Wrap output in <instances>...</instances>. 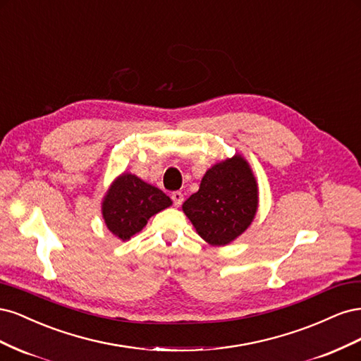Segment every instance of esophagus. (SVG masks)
<instances>
[{"label": "esophagus", "mask_w": 361, "mask_h": 361, "mask_svg": "<svg viewBox=\"0 0 361 361\" xmlns=\"http://www.w3.org/2000/svg\"><path fill=\"white\" fill-rule=\"evenodd\" d=\"M171 200H173L174 206L179 207V206L182 204V202H183V194L179 192V191H174V192L171 194Z\"/></svg>", "instance_id": "34e87169"}]
</instances>
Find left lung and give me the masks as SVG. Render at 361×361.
Here are the masks:
<instances>
[{
  "label": "left lung",
  "mask_w": 361,
  "mask_h": 361,
  "mask_svg": "<svg viewBox=\"0 0 361 361\" xmlns=\"http://www.w3.org/2000/svg\"><path fill=\"white\" fill-rule=\"evenodd\" d=\"M259 187L248 161L239 154L207 169L199 191L182 204L195 232L212 247H224L253 223Z\"/></svg>",
  "instance_id": "1"
}]
</instances>
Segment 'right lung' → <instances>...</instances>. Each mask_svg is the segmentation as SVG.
Instances as JSON below:
<instances>
[{
	"mask_svg": "<svg viewBox=\"0 0 361 361\" xmlns=\"http://www.w3.org/2000/svg\"><path fill=\"white\" fill-rule=\"evenodd\" d=\"M171 203L159 188L125 171L106 190L101 211L108 231L120 241H128L143 231L150 216L167 209Z\"/></svg>",
	"mask_w": 361,
	"mask_h": 361,
	"instance_id": "obj_1",
	"label": "right lung"
}]
</instances>
